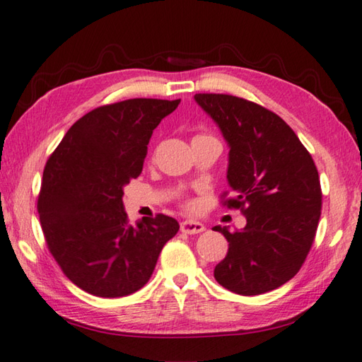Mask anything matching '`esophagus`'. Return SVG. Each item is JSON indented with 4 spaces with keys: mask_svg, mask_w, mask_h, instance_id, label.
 I'll return each instance as SVG.
<instances>
[{
    "mask_svg": "<svg viewBox=\"0 0 362 362\" xmlns=\"http://www.w3.org/2000/svg\"><path fill=\"white\" fill-rule=\"evenodd\" d=\"M180 230L183 233L187 235H196V233H201L205 230V226L202 224V222L199 221H193V219H187L180 222Z\"/></svg>",
    "mask_w": 362,
    "mask_h": 362,
    "instance_id": "obj_1",
    "label": "esophagus"
}]
</instances>
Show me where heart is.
Returning a JSON list of instances; mask_svg holds the SVG:
<instances>
[{"label": "heart", "mask_w": 362, "mask_h": 362, "mask_svg": "<svg viewBox=\"0 0 362 362\" xmlns=\"http://www.w3.org/2000/svg\"><path fill=\"white\" fill-rule=\"evenodd\" d=\"M199 136H204V135H199Z\"/></svg>", "instance_id": "heart-1"}]
</instances>
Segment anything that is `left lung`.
<instances>
[{
    "label": "left lung",
    "mask_w": 362,
    "mask_h": 362,
    "mask_svg": "<svg viewBox=\"0 0 362 362\" xmlns=\"http://www.w3.org/2000/svg\"><path fill=\"white\" fill-rule=\"evenodd\" d=\"M194 101L216 122L228 146L227 182L244 228L228 232L214 279L241 296H258L289 281L308 255L322 209L316 165L279 115L232 95L199 93Z\"/></svg>",
    "instance_id": "left-lung-1"
}]
</instances>
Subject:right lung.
I'll list each match as a JSON object with an SVG mask.
<instances>
[{
    "label": "right lung",
    "mask_w": 362,
    "mask_h": 362,
    "mask_svg": "<svg viewBox=\"0 0 362 362\" xmlns=\"http://www.w3.org/2000/svg\"><path fill=\"white\" fill-rule=\"evenodd\" d=\"M180 99H127L83 115L46 161L38 214L46 244L76 286L98 297L134 294L149 281L163 245L179 232L157 214L130 226L122 204L143 171L160 121Z\"/></svg>",
    "instance_id": "obj_1"
}]
</instances>
